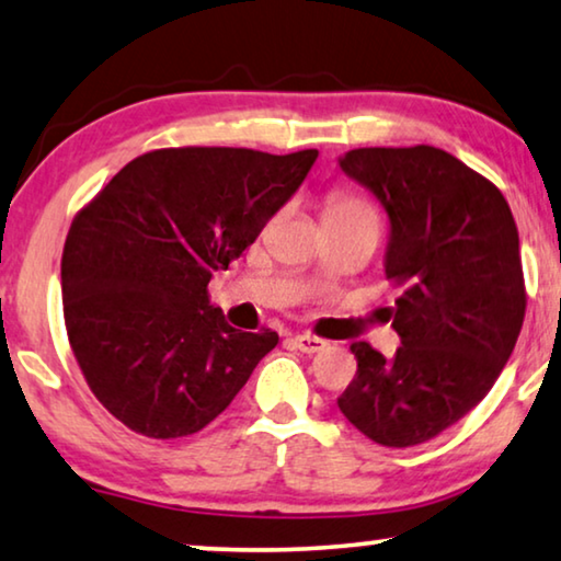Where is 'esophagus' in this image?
Wrapping results in <instances>:
<instances>
[{"label":"esophagus","instance_id":"34e87169","mask_svg":"<svg viewBox=\"0 0 561 561\" xmlns=\"http://www.w3.org/2000/svg\"><path fill=\"white\" fill-rule=\"evenodd\" d=\"M291 345H295L297 350H302V353H307V355H312V353H320V350L328 347V340L317 337V334L302 332V334H295V337H291Z\"/></svg>","mask_w":561,"mask_h":561}]
</instances>
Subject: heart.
<instances>
[{"label":"heart","mask_w":561,"mask_h":561,"mask_svg":"<svg viewBox=\"0 0 561 561\" xmlns=\"http://www.w3.org/2000/svg\"><path fill=\"white\" fill-rule=\"evenodd\" d=\"M355 216H375L370 201L353 194V191H332L328 204H324V219H355Z\"/></svg>","instance_id":"heart-1"}]
</instances>
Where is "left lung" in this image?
Masks as SVG:
<instances>
[{
    "mask_svg": "<svg viewBox=\"0 0 561 561\" xmlns=\"http://www.w3.org/2000/svg\"><path fill=\"white\" fill-rule=\"evenodd\" d=\"M340 165L388 211L400 347L386 360L353 342L357 373L337 405L380 446H417L471 413L514 353L526 312L519 231L494 183L440 148H355Z\"/></svg>",
    "mask_w": 561,
    "mask_h": 561,
    "instance_id": "1",
    "label": "left lung"
}]
</instances>
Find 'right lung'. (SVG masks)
Listing matches in <instances>:
<instances>
[{
  "label": "right lung",
  "mask_w": 561,
  "mask_h": 561,
  "mask_svg": "<svg viewBox=\"0 0 561 561\" xmlns=\"http://www.w3.org/2000/svg\"><path fill=\"white\" fill-rule=\"evenodd\" d=\"M314 161V148H158L75 214L60 264L67 340L88 388L130 431L198 433L277 347V332L229 328L208 282L254 244Z\"/></svg>",
  "instance_id": "obj_1"
}]
</instances>
